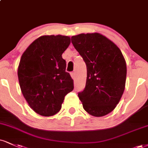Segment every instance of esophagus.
<instances>
[{"mask_svg": "<svg viewBox=\"0 0 148 148\" xmlns=\"http://www.w3.org/2000/svg\"><path fill=\"white\" fill-rule=\"evenodd\" d=\"M70 74H71V76H72V78L73 79H75V73H74V72H72Z\"/></svg>", "mask_w": 148, "mask_h": 148, "instance_id": "esophagus-1", "label": "esophagus"}]
</instances>
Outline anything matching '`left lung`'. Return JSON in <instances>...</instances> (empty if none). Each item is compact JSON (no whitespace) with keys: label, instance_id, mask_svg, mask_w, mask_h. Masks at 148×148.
<instances>
[{"label":"left lung","instance_id":"8db88e82","mask_svg":"<svg viewBox=\"0 0 148 148\" xmlns=\"http://www.w3.org/2000/svg\"><path fill=\"white\" fill-rule=\"evenodd\" d=\"M72 42L87 67L85 88L79 92L87 112L103 116L113 111L125 86L127 67L121 51L99 33L73 36Z\"/></svg>","mask_w":148,"mask_h":148}]
</instances>
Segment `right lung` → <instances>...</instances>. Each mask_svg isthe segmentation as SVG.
Wrapping results in <instances>:
<instances>
[{"mask_svg":"<svg viewBox=\"0 0 148 148\" xmlns=\"http://www.w3.org/2000/svg\"><path fill=\"white\" fill-rule=\"evenodd\" d=\"M67 36H42L24 51L18 68L21 92L36 113L50 116L61 109L74 82L65 72L62 54L70 44Z\"/></svg>","mask_w":148,"mask_h":148,"instance_id":"right-lung-1","label":"right lung"}]
</instances>
